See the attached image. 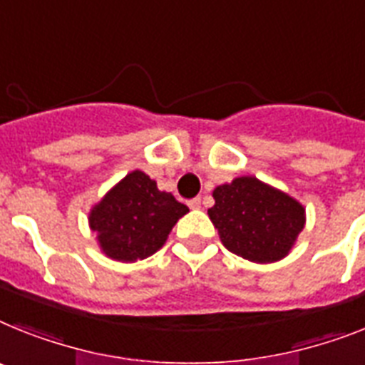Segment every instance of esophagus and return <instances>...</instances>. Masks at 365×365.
<instances>
[{"label":"esophagus","instance_id":"obj_1","mask_svg":"<svg viewBox=\"0 0 365 365\" xmlns=\"http://www.w3.org/2000/svg\"><path fill=\"white\" fill-rule=\"evenodd\" d=\"M188 207H190V209H200V207H201L200 197H194V200H190Z\"/></svg>","mask_w":365,"mask_h":365}]
</instances>
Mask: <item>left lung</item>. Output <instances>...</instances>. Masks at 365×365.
<instances>
[{
    "instance_id": "left-lung-1",
    "label": "left lung",
    "mask_w": 365,
    "mask_h": 365,
    "mask_svg": "<svg viewBox=\"0 0 365 365\" xmlns=\"http://www.w3.org/2000/svg\"><path fill=\"white\" fill-rule=\"evenodd\" d=\"M212 197L209 218L220 240L254 263L284 259L306 224L302 205L255 177H237L230 185L216 186Z\"/></svg>"
}]
</instances>
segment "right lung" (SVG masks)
Wrapping results in <instances>:
<instances>
[{
    "instance_id": "1",
    "label": "right lung",
    "mask_w": 365,
    "mask_h": 365,
    "mask_svg": "<svg viewBox=\"0 0 365 365\" xmlns=\"http://www.w3.org/2000/svg\"><path fill=\"white\" fill-rule=\"evenodd\" d=\"M186 212V205L170 192H160L155 180L135 170L93 207L89 225L108 257L134 263L158 252Z\"/></svg>"
}]
</instances>
